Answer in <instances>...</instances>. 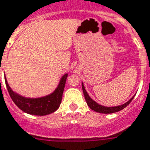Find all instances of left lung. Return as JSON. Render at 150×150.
Listing matches in <instances>:
<instances>
[{
    "label": "left lung",
    "instance_id": "8db88e82",
    "mask_svg": "<svg viewBox=\"0 0 150 150\" xmlns=\"http://www.w3.org/2000/svg\"><path fill=\"white\" fill-rule=\"evenodd\" d=\"M82 88H83L84 97H85V99H86V103H87L88 106H89L91 109L93 110L94 111H96L98 112V113H102V114H112V113L120 111V110L124 109L125 107H126L129 103H131V101L133 100V98H134V96H133L128 102H126V103H124V104L121 105V106H110V107H108V106H102V105H99L98 103H97L95 101L93 100L90 97L89 95L87 94V92H86V90H85L83 83H82Z\"/></svg>",
    "mask_w": 150,
    "mask_h": 150
}]
</instances>
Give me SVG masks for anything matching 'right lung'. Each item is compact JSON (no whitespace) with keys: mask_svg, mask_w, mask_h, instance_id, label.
Here are the masks:
<instances>
[{"mask_svg":"<svg viewBox=\"0 0 150 150\" xmlns=\"http://www.w3.org/2000/svg\"><path fill=\"white\" fill-rule=\"evenodd\" d=\"M67 75V74H65L62 76L58 86L52 94L40 98H26L21 96L11 89L5 76L4 80L10 97L20 109L29 115L44 116L55 112L60 106Z\"/></svg>","mask_w":150,"mask_h":150,"instance_id":"obj_1","label":"right lung"}]
</instances>
